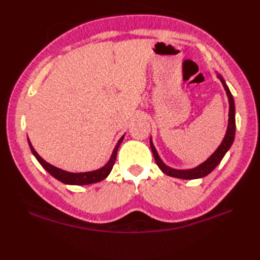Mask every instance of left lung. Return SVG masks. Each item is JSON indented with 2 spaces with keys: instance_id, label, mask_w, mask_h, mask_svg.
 Wrapping results in <instances>:
<instances>
[{
  "instance_id": "1",
  "label": "left lung",
  "mask_w": 260,
  "mask_h": 260,
  "mask_svg": "<svg viewBox=\"0 0 260 260\" xmlns=\"http://www.w3.org/2000/svg\"><path fill=\"white\" fill-rule=\"evenodd\" d=\"M218 78L220 79V81L222 82L224 90H225V92H227L228 101H229V120H228V127H227V132H225L224 139L222 140L221 144L219 145V147L214 151L212 155L210 156L207 161H204L200 165H198L197 168L189 169V170H175V169L168 167V165H165L163 163L161 157L158 156V153L156 152L155 146L153 145L152 137H151L150 144H151L154 158H155L157 167L161 169L162 172L167 175L173 176V178H178V179H184V180H193V179L203 178V176H206L209 173L212 172V171L215 169V167H217V165L221 162V159L225 155V153L229 151L230 146L233 145L234 140H235V133H236L235 101H234V97H233V95H231L229 88H228L227 84H225V81L223 80L222 77L218 75Z\"/></svg>"
}]
</instances>
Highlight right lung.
I'll use <instances>...</instances> for the list:
<instances>
[{"mask_svg":"<svg viewBox=\"0 0 260 260\" xmlns=\"http://www.w3.org/2000/svg\"><path fill=\"white\" fill-rule=\"evenodd\" d=\"M124 136H121L119 141L116 144L114 151L112 153V156H110L109 161L107 162L106 165H104L103 168L95 170V171H90V172H81V173H71L67 172V171H63L59 168L53 167V165L49 164L46 162L39 154L36 152L35 148H33L30 140L27 139V143H29V146L31 148V152L33 155L36 156V158L42 165V168L45 169L47 172L50 173L53 178H56L58 181L62 182L64 184H71V185H86V184H91V183H96V182L102 181L104 179H106L108 174L112 171L115 161H116V156H117V151L118 147L120 145V143L123 142Z\"/></svg>","mask_w":260,"mask_h":260,"instance_id":"right-lung-1","label":"right lung"}]
</instances>
